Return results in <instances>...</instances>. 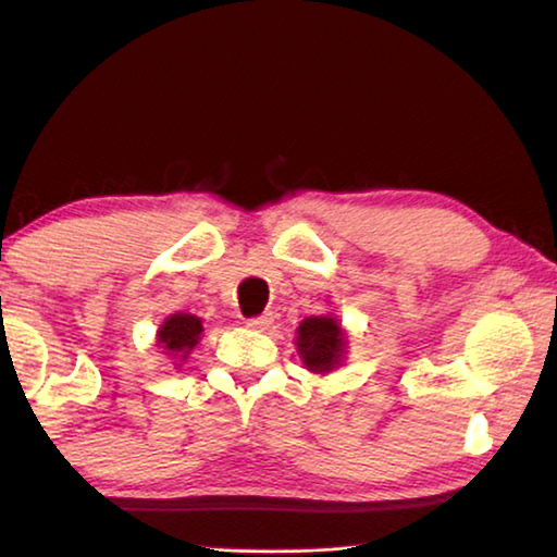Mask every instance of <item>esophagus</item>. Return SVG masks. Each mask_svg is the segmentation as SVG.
Instances as JSON below:
<instances>
[{
	"label": "esophagus",
	"instance_id": "34e87169",
	"mask_svg": "<svg viewBox=\"0 0 557 557\" xmlns=\"http://www.w3.org/2000/svg\"><path fill=\"white\" fill-rule=\"evenodd\" d=\"M248 329H256V332H268V329L272 326V314H260V317H252L248 319Z\"/></svg>",
	"mask_w": 557,
	"mask_h": 557
}]
</instances>
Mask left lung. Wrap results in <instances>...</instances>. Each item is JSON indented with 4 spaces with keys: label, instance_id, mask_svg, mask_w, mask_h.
Returning a JSON list of instances; mask_svg holds the SVG:
<instances>
[{
    "label": "left lung",
    "instance_id": "1",
    "mask_svg": "<svg viewBox=\"0 0 557 557\" xmlns=\"http://www.w3.org/2000/svg\"><path fill=\"white\" fill-rule=\"evenodd\" d=\"M297 351L312 373H329L342 366L346 336L336 317H309L297 329Z\"/></svg>",
    "mask_w": 557,
    "mask_h": 557
}]
</instances>
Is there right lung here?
Returning <instances> with one entry per match:
<instances>
[{"label":"right lung","instance_id":"obj_1","mask_svg":"<svg viewBox=\"0 0 557 557\" xmlns=\"http://www.w3.org/2000/svg\"><path fill=\"white\" fill-rule=\"evenodd\" d=\"M201 319L194 314H172L166 322L159 326L157 332V346L164 348V354L172 358H178V361H186V356L194 351V346L199 344L201 338Z\"/></svg>","mask_w":557,"mask_h":557}]
</instances>
